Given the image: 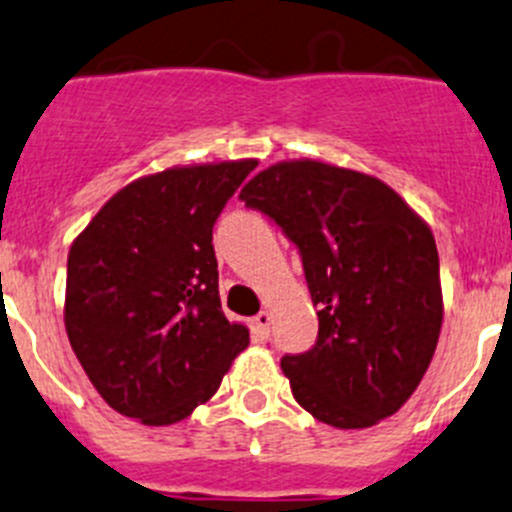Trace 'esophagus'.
<instances>
[{
	"label": "esophagus",
	"mask_w": 512,
	"mask_h": 512,
	"mask_svg": "<svg viewBox=\"0 0 512 512\" xmlns=\"http://www.w3.org/2000/svg\"><path fill=\"white\" fill-rule=\"evenodd\" d=\"M270 325H272V315L267 310H262L260 315L255 317V322H252V332H255L257 337H262V340H265V337L270 335Z\"/></svg>",
	"instance_id": "34e87169"
}]
</instances>
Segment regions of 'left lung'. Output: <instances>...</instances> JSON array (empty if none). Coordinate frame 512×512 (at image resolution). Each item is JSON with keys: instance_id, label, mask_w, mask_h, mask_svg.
Wrapping results in <instances>:
<instances>
[{"instance_id": "8db88e82", "label": "left lung", "mask_w": 512, "mask_h": 512, "mask_svg": "<svg viewBox=\"0 0 512 512\" xmlns=\"http://www.w3.org/2000/svg\"><path fill=\"white\" fill-rule=\"evenodd\" d=\"M240 200L295 242L317 305L312 350L280 362L297 403L340 430L398 413L443 325L438 247L423 217L377 177L317 160L257 172Z\"/></svg>"}]
</instances>
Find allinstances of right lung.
I'll return each instance as SVG.
<instances>
[{"mask_svg": "<svg viewBox=\"0 0 512 512\" xmlns=\"http://www.w3.org/2000/svg\"><path fill=\"white\" fill-rule=\"evenodd\" d=\"M255 167L210 162L140 177L69 247V345L119 415L180 423L250 345V330L222 312L212 227Z\"/></svg>", "mask_w": 512, "mask_h": 512, "instance_id": "right-lung-1", "label": "right lung"}]
</instances>
